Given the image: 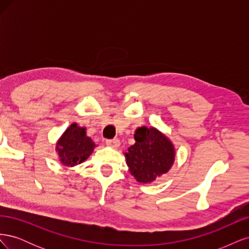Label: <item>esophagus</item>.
<instances>
[{
	"label": "esophagus",
	"instance_id": "1",
	"mask_svg": "<svg viewBox=\"0 0 249 249\" xmlns=\"http://www.w3.org/2000/svg\"><path fill=\"white\" fill-rule=\"evenodd\" d=\"M106 144L112 148H117L120 145V141L118 139H108Z\"/></svg>",
	"mask_w": 249,
	"mask_h": 249
}]
</instances>
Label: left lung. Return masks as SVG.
<instances>
[{"label": "left lung", "mask_w": 249, "mask_h": 249, "mask_svg": "<svg viewBox=\"0 0 249 249\" xmlns=\"http://www.w3.org/2000/svg\"><path fill=\"white\" fill-rule=\"evenodd\" d=\"M135 144L124 153L131 175L138 183L149 184L165 173L175 163L176 149L166 135L154 126L137 127Z\"/></svg>", "instance_id": "obj_1"}]
</instances>
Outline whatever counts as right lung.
Returning a JSON list of instances; mask_svg holds the SVG:
<instances>
[{
	"label": "right lung",
	"instance_id": "1",
	"mask_svg": "<svg viewBox=\"0 0 249 249\" xmlns=\"http://www.w3.org/2000/svg\"><path fill=\"white\" fill-rule=\"evenodd\" d=\"M95 146L86 135V127L71 124L56 142V152L64 166L73 167L86 161Z\"/></svg>",
	"mask_w": 249,
	"mask_h": 249
}]
</instances>
